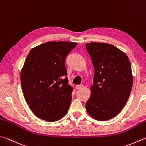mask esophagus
I'll return each mask as SVG.
<instances>
[{"label": "esophagus", "instance_id": "esophagus-1", "mask_svg": "<svg viewBox=\"0 0 146 146\" xmlns=\"http://www.w3.org/2000/svg\"><path fill=\"white\" fill-rule=\"evenodd\" d=\"M83 85L82 84H81V85H77V86H76V90H81L82 89V88H83Z\"/></svg>", "mask_w": 146, "mask_h": 146}]
</instances>
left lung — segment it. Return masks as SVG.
I'll use <instances>...</instances> for the list:
<instances>
[{"instance_id":"obj_1","label":"left lung","mask_w":146,"mask_h":146,"mask_svg":"<svg viewBox=\"0 0 146 146\" xmlns=\"http://www.w3.org/2000/svg\"><path fill=\"white\" fill-rule=\"evenodd\" d=\"M85 46L95 70L86 111L97 120H109L119 113L130 97L133 85L130 62L124 52L110 44L91 42Z\"/></svg>"}]
</instances>
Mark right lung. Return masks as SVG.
Segmentation results:
<instances>
[{
    "label": "right lung",
    "instance_id": "add662e5",
    "mask_svg": "<svg viewBox=\"0 0 146 146\" xmlns=\"http://www.w3.org/2000/svg\"><path fill=\"white\" fill-rule=\"evenodd\" d=\"M76 46L50 41L32 48L27 57L21 71L22 91L30 109L41 119L56 121L67 113L73 88L66 77L65 62Z\"/></svg>",
    "mask_w": 146,
    "mask_h": 146
}]
</instances>
